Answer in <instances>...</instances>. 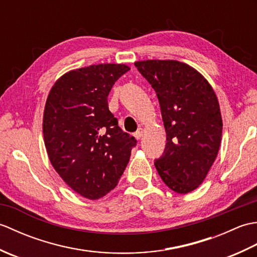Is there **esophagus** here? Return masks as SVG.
<instances>
[{
	"label": "esophagus",
	"mask_w": 257,
	"mask_h": 257,
	"mask_svg": "<svg viewBox=\"0 0 257 257\" xmlns=\"http://www.w3.org/2000/svg\"><path fill=\"white\" fill-rule=\"evenodd\" d=\"M143 133H144V129L143 128H139L137 132L135 133V137L137 139H140L141 137H143Z\"/></svg>",
	"instance_id": "34e87169"
}]
</instances>
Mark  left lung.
I'll return each instance as SVG.
<instances>
[{
  "instance_id": "obj_1",
  "label": "left lung",
  "mask_w": 257,
  "mask_h": 257,
  "mask_svg": "<svg viewBox=\"0 0 257 257\" xmlns=\"http://www.w3.org/2000/svg\"><path fill=\"white\" fill-rule=\"evenodd\" d=\"M155 89L167 134L155 166L162 181L185 194L203 182L219 152L222 117L211 85L200 73L177 61L135 63Z\"/></svg>"
}]
</instances>
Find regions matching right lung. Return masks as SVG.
Here are the masks:
<instances>
[{
	"instance_id": "add662e5",
	"label": "right lung",
	"mask_w": 257,
	"mask_h": 257,
	"mask_svg": "<svg viewBox=\"0 0 257 257\" xmlns=\"http://www.w3.org/2000/svg\"><path fill=\"white\" fill-rule=\"evenodd\" d=\"M129 69L100 64L72 70L47 97L43 134L48 158L68 187L84 198L97 200L110 192L137 145L108 108L109 91Z\"/></svg>"
}]
</instances>
